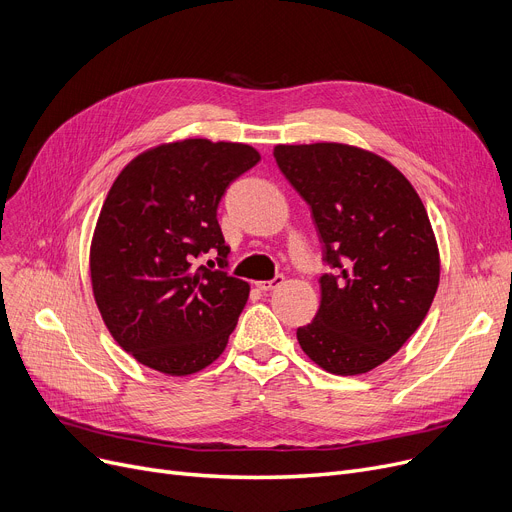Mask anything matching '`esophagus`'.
<instances>
[{
  "label": "esophagus",
  "mask_w": 512,
  "mask_h": 512,
  "mask_svg": "<svg viewBox=\"0 0 512 512\" xmlns=\"http://www.w3.org/2000/svg\"><path fill=\"white\" fill-rule=\"evenodd\" d=\"M281 283H283V275H277V277H273L271 281H258L256 287H258L260 291H271V289L279 287Z\"/></svg>",
  "instance_id": "esophagus-1"
}]
</instances>
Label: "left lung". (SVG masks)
<instances>
[{
    "label": "left lung",
    "mask_w": 512,
    "mask_h": 512,
    "mask_svg": "<svg viewBox=\"0 0 512 512\" xmlns=\"http://www.w3.org/2000/svg\"><path fill=\"white\" fill-rule=\"evenodd\" d=\"M273 156L310 206L333 269L298 342L327 373H369L419 329L440 285L427 210L392 162L354 145H275Z\"/></svg>",
    "instance_id": "8db88e82"
}]
</instances>
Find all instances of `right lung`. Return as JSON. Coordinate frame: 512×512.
Wrapping results in <instances>:
<instances>
[{
	"mask_svg": "<svg viewBox=\"0 0 512 512\" xmlns=\"http://www.w3.org/2000/svg\"><path fill=\"white\" fill-rule=\"evenodd\" d=\"M258 160L246 143L183 139L139 154L112 183L91 239V287L116 344L145 367L183 377L227 348L250 285L196 260L216 250L227 264L216 208Z\"/></svg>",
	"mask_w": 512,
	"mask_h": 512,
	"instance_id": "1",
	"label": "right lung"
}]
</instances>
